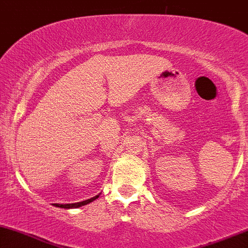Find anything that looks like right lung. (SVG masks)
<instances>
[{
	"instance_id": "right-lung-1",
	"label": "right lung",
	"mask_w": 248,
	"mask_h": 248,
	"mask_svg": "<svg viewBox=\"0 0 248 248\" xmlns=\"http://www.w3.org/2000/svg\"><path fill=\"white\" fill-rule=\"evenodd\" d=\"M98 197H99V195L95 196V197L91 198V199H86V201L80 202V203H73V204H55V206H57V207H62V209H75V207H80V206H82V205H86V204L91 203V202L95 201V199L98 198Z\"/></svg>"
}]
</instances>
